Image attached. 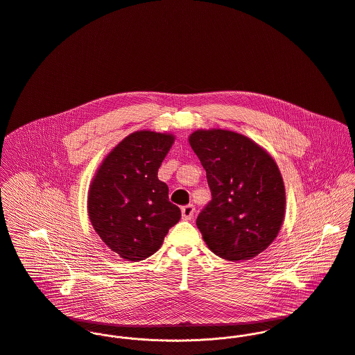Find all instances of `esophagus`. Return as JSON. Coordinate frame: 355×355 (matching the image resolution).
I'll return each instance as SVG.
<instances>
[{
    "mask_svg": "<svg viewBox=\"0 0 355 355\" xmlns=\"http://www.w3.org/2000/svg\"><path fill=\"white\" fill-rule=\"evenodd\" d=\"M181 214H182V219H185V220H191V219L193 218V214H195V207H193L192 204L185 205V207H182Z\"/></svg>",
    "mask_w": 355,
    "mask_h": 355,
    "instance_id": "esophagus-1",
    "label": "esophagus"
}]
</instances>
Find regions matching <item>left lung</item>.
Returning <instances> with one entry per match:
<instances>
[{
  "mask_svg": "<svg viewBox=\"0 0 355 355\" xmlns=\"http://www.w3.org/2000/svg\"><path fill=\"white\" fill-rule=\"evenodd\" d=\"M189 144L212 196L197 216L202 239L225 260L256 257L274 242L284 219L286 192L275 160L232 130L198 129Z\"/></svg>",
  "mask_w": 355,
  "mask_h": 355,
  "instance_id": "1",
  "label": "left lung"
}]
</instances>
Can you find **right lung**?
Instances as JSON below:
<instances>
[{"instance_id":"add662e5","label":"right lung","mask_w":355,"mask_h":355,"mask_svg":"<svg viewBox=\"0 0 355 355\" xmlns=\"http://www.w3.org/2000/svg\"><path fill=\"white\" fill-rule=\"evenodd\" d=\"M174 136L139 130L126 136L99 166L88 192V216L101 239L123 260L154 254L181 211L168 201L158 170Z\"/></svg>"}]
</instances>
